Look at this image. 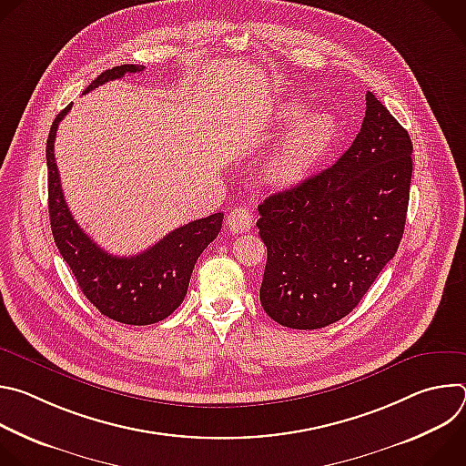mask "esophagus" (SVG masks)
Wrapping results in <instances>:
<instances>
[{
	"mask_svg": "<svg viewBox=\"0 0 466 466\" xmlns=\"http://www.w3.org/2000/svg\"><path fill=\"white\" fill-rule=\"evenodd\" d=\"M227 225L232 232H248L254 227V216L247 208H236L228 214Z\"/></svg>",
	"mask_w": 466,
	"mask_h": 466,
	"instance_id": "1",
	"label": "esophagus"
}]
</instances>
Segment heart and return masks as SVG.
Returning <instances> with one entry per match:
<instances>
[{
    "instance_id": "obj_1",
    "label": "heart",
    "mask_w": 466,
    "mask_h": 466,
    "mask_svg": "<svg viewBox=\"0 0 466 466\" xmlns=\"http://www.w3.org/2000/svg\"><path fill=\"white\" fill-rule=\"evenodd\" d=\"M297 99H284L275 110V130L289 135L263 167V177L277 189H293L304 184L328 158L339 138V119L329 110L306 116Z\"/></svg>"
}]
</instances>
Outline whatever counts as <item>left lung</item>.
<instances>
[{
    "label": "left lung",
    "mask_w": 466,
    "mask_h": 466,
    "mask_svg": "<svg viewBox=\"0 0 466 466\" xmlns=\"http://www.w3.org/2000/svg\"><path fill=\"white\" fill-rule=\"evenodd\" d=\"M365 99L349 151L258 207L268 247L259 302L282 326L317 329L349 315L400 245L413 144L372 92Z\"/></svg>",
    "instance_id": "left-lung-1"
}]
</instances>
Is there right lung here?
Segmentation results:
<instances>
[{
    "instance_id": "1",
    "label": "right lung",
    "mask_w": 466,
    "mask_h": 466,
    "mask_svg": "<svg viewBox=\"0 0 466 466\" xmlns=\"http://www.w3.org/2000/svg\"><path fill=\"white\" fill-rule=\"evenodd\" d=\"M138 72H144V66H116L92 81L85 94ZM70 108L72 105L55 117L46 144L47 207L58 252L70 265L85 297L108 319L135 326L164 320L182 304L198 256L221 232L223 214L182 225L137 256L123 258L103 250L74 219L60 186L53 147L58 123Z\"/></svg>"
}]
</instances>
